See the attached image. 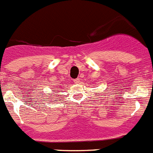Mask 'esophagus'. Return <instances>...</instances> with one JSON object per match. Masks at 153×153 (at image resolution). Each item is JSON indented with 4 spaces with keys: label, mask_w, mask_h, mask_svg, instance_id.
<instances>
[{
    "label": "esophagus",
    "mask_w": 153,
    "mask_h": 153,
    "mask_svg": "<svg viewBox=\"0 0 153 153\" xmlns=\"http://www.w3.org/2000/svg\"><path fill=\"white\" fill-rule=\"evenodd\" d=\"M79 81H80V79H79V78H76V79H74V82L75 83H79Z\"/></svg>",
    "instance_id": "34e87169"
}]
</instances>
